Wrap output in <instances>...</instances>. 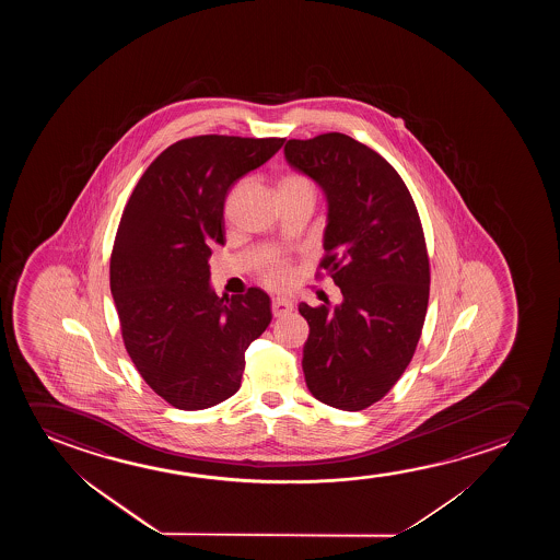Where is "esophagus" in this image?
I'll return each instance as SVG.
<instances>
[{
    "mask_svg": "<svg viewBox=\"0 0 560 560\" xmlns=\"http://www.w3.org/2000/svg\"><path fill=\"white\" fill-rule=\"evenodd\" d=\"M271 312H273L276 317L289 314V312H292L291 300L283 299V296H277V299L271 300Z\"/></svg>",
    "mask_w": 560,
    "mask_h": 560,
    "instance_id": "34e87169",
    "label": "esophagus"
}]
</instances>
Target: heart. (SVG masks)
<instances>
[{
  "instance_id": "obj_1",
  "label": "heart",
  "mask_w": 560,
  "mask_h": 560,
  "mask_svg": "<svg viewBox=\"0 0 560 560\" xmlns=\"http://www.w3.org/2000/svg\"><path fill=\"white\" fill-rule=\"evenodd\" d=\"M302 185H310L306 177L302 176H284L279 182V189H287V187H302ZM261 281L269 284V287H284V284L291 281L292 269L289 260L284 258H271L266 261V266L261 268Z\"/></svg>"
}]
</instances>
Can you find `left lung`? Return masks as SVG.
Instances as JSON below:
<instances>
[{"mask_svg": "<svg viewBox=\"0 0 560 560\" xmlns=\"http://www.w3.org/2000/svg\"><path fill=\"white\" fill-rule=\"evenodd\" d=\"M284 159L327 197L319 268L342 292L332 310L299 306L310 325L307 388L327 406L361 411L398 383L421 338L430 291L421 218L398 172L350 136L289 139Z\"/></svg>", "mask_w": 560, "mask_h": 560, "instance_id": "obj_1", "label": "left lung"}]
</instances>
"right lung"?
Instances as JSON below:
<instances>
[{"label":"right lung","instance_id":"add662e5","mask_svg":"<svg viewBox=\"0 0 560 560\" xmlns=\"http://www.w3.org/2000/svg\"><path fill=\"white\" fill-rule=\"evenodd\" d=\"M283 138L197 136L162 151L124 208L110 254V292L124 346L170 406L197 411L241 388L245 352L268 329L261 289L220 299L210 246L223 245L231 185L268 162Z\"/></svg>","mask_w":560,"mask_h":560}]
</instances>
